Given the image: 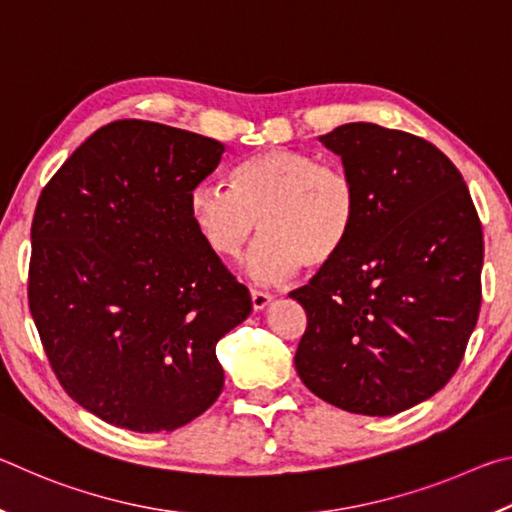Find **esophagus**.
I'll return each mask as SVG.
<instances>
[{"label":"esophagus","mask_w":512,"mask_h":512,"mask_svg":"<svg viewBox=\"0 0 512 512\" xmlns=\"http://www.w3.org/2000/svg\"><path fill=\"white\" fill-rule=\"evenodd\" d=\"M250 300H253V309L259 311V309H264L268 302L273 300V296H271V293H266V291L253 289V291H250Z\"/></svg>","instance_id":"1"}]
</instances>
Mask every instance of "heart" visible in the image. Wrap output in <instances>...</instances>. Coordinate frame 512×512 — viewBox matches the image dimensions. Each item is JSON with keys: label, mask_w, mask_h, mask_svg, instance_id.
<instances>
[{"label": "heart", "mask_w": 512, "mask_h": 512, "mask_svg": "<svg viewBox=\"0 0 512 512\" xmlns=\"http://www.w3.org/2000/svg\"><path fill=\"white\" fill-rule=\"evenodd\" d=\"M359 205L348 169L296 149L241 160L232 189L201 183L189 192V216L214 255L241 257L259 228L264 239L248 262L259 282L287 280L300 264L309 271L332 264L350 244Z\"/></svg>", "instance_id": "obj_1"}]
</instances>
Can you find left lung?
<instances>
[{
  "mask_svg": "<svg viewBox=\"0 0 512 512\" xmlns=\"http://www.w3.org/2000/svg\"><path fill=\"white\" fill-rule=\"evenodd\" d=\"M361 205L350 244L289 296L305 307L296 370L343 411L395 415L454 377L481 309L483 232L452 160L418 135L345 124Z\"/></svg>",
  "mask_w": 512,
  "mask_h": 512,
  "instance_id": "1",
  "label": "left lung"
}]
</instances>
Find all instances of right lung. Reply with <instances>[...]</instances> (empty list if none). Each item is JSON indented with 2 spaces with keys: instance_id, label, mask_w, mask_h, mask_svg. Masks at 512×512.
Wrapping results in <instances>:
<instances>
[{
  "instance_id": "1",
  "label": "right lung",
  "mask_w": 512,
  "mask_h": 512,
  "mask_svg": "<svg viewBox=\"0 0 512 512\" xmlns=\"http://www.w3.org/2000/svg\"><path fill=\"white\" fill-rule=\"evenodd\" d=\"M225 146L119 119L69 155L31 223L29 309L49 366L115 427L173 431L223 391L219 343L253 302L189 216Z\"/></svg>"
}]
</instances>
